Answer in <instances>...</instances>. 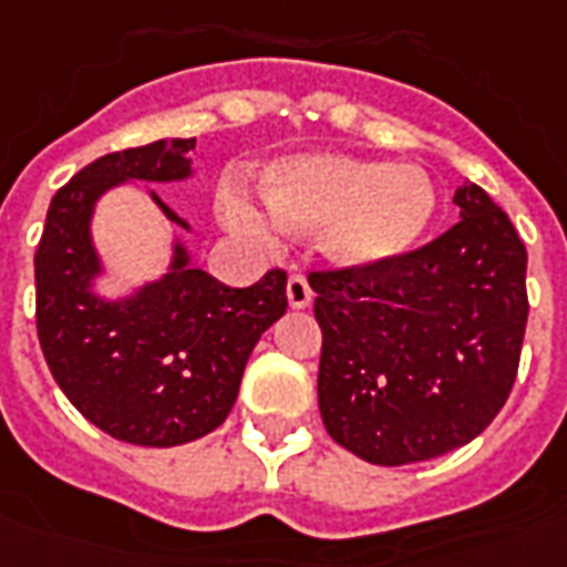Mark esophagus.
<instances>
[{
	"mask_svg": "<svg viewBox=\"0 0 567 567\" xmlns=\"http://www.w3.org/2000/svg\"><path fill=\"white\" fill-rule=\"evenodd\" d=\"M287 299H289V308H308L313 299V289L308 284V278L296 271V275H289L287 280Z\"/></svg>",
	"mask_w": 567,
	"mask_h": 567,
	"instance_id": "obj_1",
	"label": "esophagus"
}]
</instances>
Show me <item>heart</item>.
Listing matches in <instances>:
<instances>
[{
  "mask_svg": "<svg viewBox=\"0 0 567 567\" xmlns=\"http://www.w3.org/2000/svg\"><path fill=\"white\" fill-rule=\"evenodd\" d=\"M275 217L292 229H326L329 254L344 266H380L414 250L435 217V187L414 165H386L344 153L280 159L262 177ZM241 229H262L256 210L233 205Z\"/></svg>",
  "mask_w": 567,
  "mask_h": 567,
  "instance_id": "b5f03b06",
  "label": "heart"
}]
</instances>
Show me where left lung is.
<instances>
[{
	"label": "left lung",
	"instance_id": "obj_1",
	"mask_svg": "<svg viewBox=\"0 0 567 567\" xmlns=\"http://www.w3.org/2000/svg\"><path fill=\"white\" fill-rule=\"evenodd\" d=\"M456 226L380 266L311 271L326 432L371 465L468 444L514 390L528 320L526 244L477 184Z\"/></svg>",
	"mask_w": 567,
	"mask_h": 567
}]
</instances>
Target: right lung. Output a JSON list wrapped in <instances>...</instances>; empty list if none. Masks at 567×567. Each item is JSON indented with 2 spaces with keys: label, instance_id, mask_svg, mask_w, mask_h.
Listing matches in <instances>:
<instances>
[{
  "label": "right lung",
  "instance_id": "add662e5",
  "mask_svg": "<svg viewBox=\"0 0 567 567\" xmlns=\"http://www.w3.org/2000/svg\"><path fill=\"white\" fill-rule=\"evenodd\" d=\"M196 138L105 153L56 189L35 250V326L41 353L65 399L105 435L138 447H175L229 416L250 350L287 311V271L233 289L187 262L135 299L90 292L99 259L90 244L93 202L120 181H181ZM153 202L177 226L187 223Z\"/></svg>",
  "mask_w": 567,
  "mask_h": 567
}]
</instances>
